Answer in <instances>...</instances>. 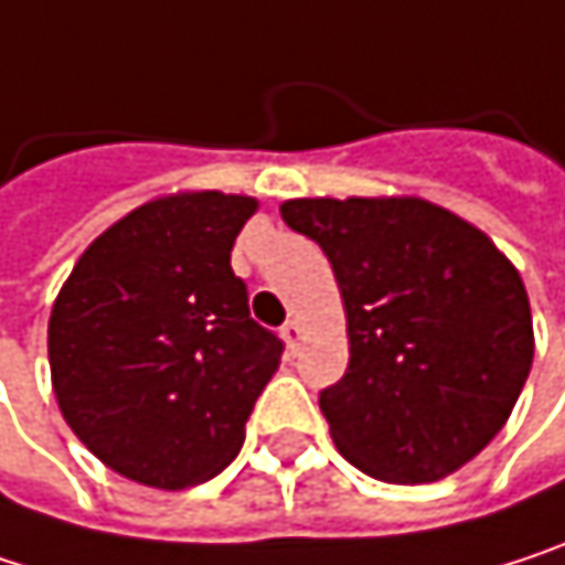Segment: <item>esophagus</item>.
<instances>
[{"instance_id":"esophagus-1","label":"esophagus","mask_w":565,"mask_h":565,"mask_svg":"<svg viewBox=\"0 0 565 565\" xmlns=\"http://www.w3.org/2000/svg\"><path fill=\"white\" fill-rule=\"evenodd\" d=\"M282 339H286L289 352L299 349V342H302V326H299V319H289V322L282 326Z\"/></svg>"}]
</instances>
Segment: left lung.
<instances>
[{
  "label": "left lung",
  "mask_w": 565,
  "mask_h": 565,
  "mask_svg": "<svg viewBox=\"0 0 565 565\" xmlns=\"http://www.w3.org/2000/svg\"><path fill=\"white\" fill-rule=\"evenodd\" d=\"M332 263L349 369L319 392L332 440L375 480L427 483L507 424L533 365L520 273L470 223L415 196L286 200Z\"/></svg>",
  "instance_id": "1"
}]
</instances>
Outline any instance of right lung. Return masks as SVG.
<instances>
[{"label":"right lung","instance_id":"right-lung-1","mask_svg":"<svg viewBox=\"0 0 565 565\" xmlns=\"http://www.w3.org/2000/svg\"><path fill=\"white\" fill-rule=\"evenodd\" d=\"M253 196L143 203L75 263L49 319L58 408L111 470L160 490L216 477L243 447L282 339L249 316L230 249Z\"/></svg>","mask_w":565,"mask_h":565}]
</instances>
